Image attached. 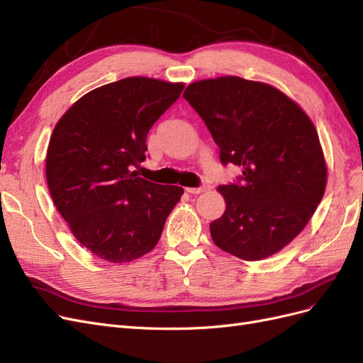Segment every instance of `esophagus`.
Masks as SVG:
<instances>
[{"label": "esophagus", "instance_id": "obj_1", "mask_svg": "<svg viewBox=\"0 0 363 363\" xmlns=\"http://www.w3.org/2000/svg\"><path fill=\"white\" fill-rule=\"evenodd\" d=\"M208 189V184H201L200 188H186V192L188 194H192V195H199V194H201V192H206Z\"/></svg>", "mask_w": 363, "mask_h": 363}]
</instances>
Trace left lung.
Masks as SVG:
<instances>
[{
	"mask_svg": "<svg viewBox=\"0 0 363 363\" xmlns=\"http://www.w3.org/2000/svg\"><path fill=\"white\" fill-rule=\"evenodd\" d=\"M183 96L211 131L221 163L242 168L218 188L227 207L211 224L215 245L244 260L276 255L309 223L325 191L312 121L276 87L233 75L195 82Z\"/></svg>",
	"mask_w": 363,
	"mask_h": 363,
	"instance_id": "obj_1",
	"label": "left lung"
}]
</instances>
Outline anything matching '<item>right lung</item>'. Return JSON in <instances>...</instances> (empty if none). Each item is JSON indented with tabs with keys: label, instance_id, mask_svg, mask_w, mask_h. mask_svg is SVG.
I'll return each instance as SVG.
<instances>
[{
	"label": "right lung",
	"instance_id": "right-lung-1",
	"mask_svg": "<svg viewBox=\"0 0 363 363\" xmlns=\"http://www.w3.org/2000/svg\"><path fill=\"white\" fill-rule=\"evenodd\" d=\"M183 83L128 77L82 96L52 131L47 152L51 199L79 242L96 257L131 262L156 247L180 186L138 177L152 124Z\"/></svg>",
	"mask_w": 363,
	"mask_h": 363
}]
</instances>
